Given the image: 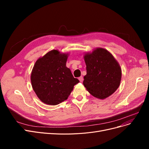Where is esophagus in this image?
<instances>
[{"instance_id":"1","label":"esophagus","mask_w":149,"mask_h":149,"mask_svg":"<svg viewBox=\"0 0 149 149\" xmlns=\"http://www.w3.org/2000/svg\"><path fill=\"white\" fill-rule=\"evenodd\" d=\"M79 80H80V82H82V81H83V77L82 76H81V77H80L79 78Z\"/></svg>"}]
</instances>
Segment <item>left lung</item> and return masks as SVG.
<instances>
[{
    "label": "left lung",
    "mask_w": 149,
    "mask_h": 149,
    "mask_svg": "<svg viewBox=\"0 0 149 149\" xmlns=\"http://www.w3.org/2000/svg\"><path fill=\"white\" fill-rule=\"evenodd\" d=\"M86 75L83 85L92 95L104 99L118 88L121 69L112 55L103 48H97L84 57Z\"/></svg>",
    "instance_id": "1"
}]
</instances>
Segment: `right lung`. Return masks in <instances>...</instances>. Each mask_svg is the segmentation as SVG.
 Instances as JSON below:
<instances>
[{"label": "right lung", "instance_id": "right-lung-1", "mask_svg": "<svg viewBox=\"0 0 149 149\" xmlns=\"http://www.w3.org/2000/svg\"><path fill=\"white\" fill-rule=\"evenodd\" d=\"M68 54L52 50L38 58L31 75V84L42 102L57 105L67 100L74 85L80 81L66 67Z\"/></svg>", "mask_w": 149, "mask_h": 149}]
</instances>
